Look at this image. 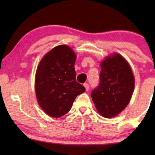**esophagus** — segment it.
<instances>
[{"label": "esophagus", "instance_id": "obj_1", "mask_svg": "<svg viewBox=\"0 0 155 155\" xmlns=\"http://www.w3.org/2000/svg\"><path fill=\"white\" fill-rule=\"evenodd\" d=\"M84 87H85V90L87 91L89 89H90V84H89L88 83H84Z\"/></svg>", "mask_w": 155, "mask_h": 155}]
</instances>
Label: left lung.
I'll return each instance as SVG.
<instances>
[{
    "instance_id": "obj_1",
    "label": "left lung",
    "mask_w": 155,
    "mask_h": 155,
    "mask_svg": "<svg viewBox=\"0 0 155 155\" xmlns=\"http://www.w3.org/2000/svg\"><path fill=\"white\" fill-rule=\"evenodd\" d=\"M135 82L128 62L118 54L101 63L99 83L91 93L97 111L105 118L120 114L132 97Z\"/></svg>"
}]
</instances>
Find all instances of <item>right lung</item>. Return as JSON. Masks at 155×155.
I'll return each mask as SVG.
<instances>
[{
	"label": "right lung",
	"mask_w": 155,
	"mask_h": 155,
	"mask_svg": "<svg viewBox=\"0 0 155 155\" xmlns=\"http://www.w3.org/2000/svg\"><path fill=\"white\" fill-rule=\"evenodd\" d=\"M75 52L60 45L46 54L40 61L35 78V92L41 109L52 117L66 114L76 97L85 88L76 81Z\"/></svg>",
	"instance_id": "obj_1"
}]
</instances>
